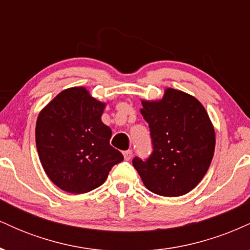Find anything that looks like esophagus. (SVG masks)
I'll return each instance as SVG.
<instances>
[{
	"mask_svg": "<svg viewBox=\"0 0 250 250\" xmlns=\"http://www.w3.org/2000/svg\"><path fill=\"white\" fill-rule=\"evenodd\" d=\"M123 156H125V160H127V161H129V160L131 159V156H133V151H131V150H125V153H123Z\"/></svg>",
	"mask_w": 250,
	"mask_h": 250,
	"instance_id": "34e87169",
	"label": "esophagus"
}]
</instances>
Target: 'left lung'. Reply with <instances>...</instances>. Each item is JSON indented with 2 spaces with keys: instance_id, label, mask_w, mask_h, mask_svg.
Instances as JSON below:
<instances>
[{
  "instance_id": "left-lung-1",
  "label": "left lung",
  "mask_w": 250,
  "mask_h": 250,
  "mask_svg": "<svg viewBox=\"0 0 250 250\" xmlns=\"http://www.w3.org/2000/svg\"><path fill=\"white\" fill-rule=\"evenodd\" d=\"M141 104L154 150L147 161L135 157L133 166L151 193L182 196L210 166L216 141L213 123L202 103L179 89L167 88L161 99H143Z\"/></svg>"
}]
</instances>
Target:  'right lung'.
Here are the masks:
<instances>
[{
	"label": "right lung",
	"mask_w": 250,
	"mask_h": 250,
	"mask_svg": "<svg viewBox=\"0 0 250 250\" xmlns=\"http://www.w3.org/2000/svg\"><path fill=\"white\" fill-rule=\"evenodd\" d=\"M107 102L84 87L57 94L40 111L35 137L40 161L51 182L71 194H84L104 183L123 155L109 143L111 129L101 117Z\"/></svg>",
	"instance_id": "1"
}]
</instances>
